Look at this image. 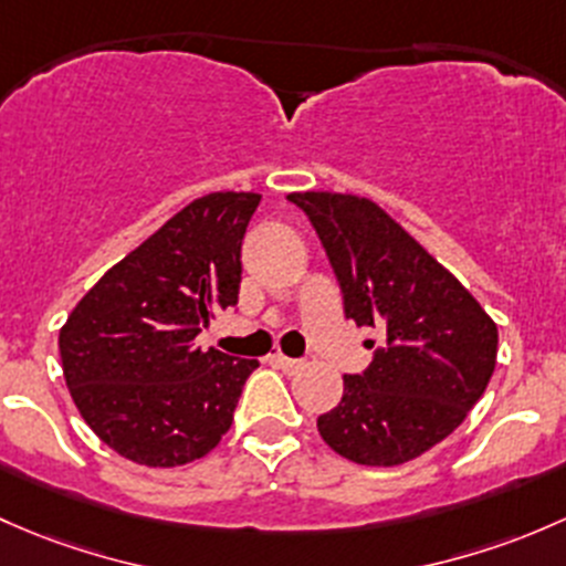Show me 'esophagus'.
Masks as SVG:
<instances>
[{"label":"esophagus","mask_w":566,"mask_h":566,"mask_svg":"<svg viewBox=\"0 0 566 566\" xmlns=\"http://www.w3.org/2000/svg\"><path fill=\"white\" fill-rule=\"evenodd\" d=\"M272 363H275L277 368L285 373H296L302 368V359H291V357H285V354H275V357H272Z\"/></svg>","instance_id":"1"}]
</instances>
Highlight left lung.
Returning a JSON list of instances; mask_svg holds the SVG:
<instances>
[{
    "label": "left lung",
    "instance_id": "8db88e82",
    "mask_svg": "<svg viewBox=\"0 0 566 566\" xmlns=\"http://www.w3.org/2000/svg\"><path fill=\"white\" fill-rule=\"evenodd\" d=\"M307 214L357 326L384 343L318 433L359 465H400L444 441L482 398L499 329L480 302L378 203L343 193H291ZM373 348V340H370Z\"/></svg>",
    "mask_w": 566,
    "mask_h": 566
}]
</instances>
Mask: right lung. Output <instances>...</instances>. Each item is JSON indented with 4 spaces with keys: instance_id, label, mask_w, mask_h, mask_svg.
<instances>
[{
    "instance_id": "add662e5",
    "label": "right lung",
    "mask_w": 566,
    "mask_h": 566,
    "mask_svg": "<svg viewBox=\"0 0 566 566\" xmlns=\"http://www.w3.org/2000/svg\"><path fill=\"white\" fill-rule=\"evenodd\" d=\"M259 193H209L111 266L60 329L81 417L114 452L149 469L220 444L259 359L196 346L214 311L234 307L242 240Z\"/></svg>"
}]
</instances>
